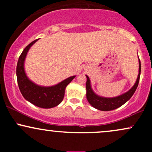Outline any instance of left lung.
<instances>
[{
	"label": "left lung",
	"mask_w": 152,
	"mask_h": 152,
	"mask_svg": "<svg viewBox=\"0 0 152 152\" xmlns=\"http://www.w3.org/2000/svg\"><path fill=\"white\" fill-rule=\"evenodd\" d=\"M139 74L136 83L132 86V88L126 93L121 94V95L118 96L113 97V98H106V97L100 96L97 95L96 94L94 93V91L92 89L91 86V81L88 76L86 75V98L89 104L95 109L100 110V111H111L117 109V108L121 106L123 104H124L127 101H129L132 98L133 94L137 89L138 84L139 82V78H140L141 74V62L139 58Z\"/></svg>",
	"instance_id": "1"
}]
</instances>
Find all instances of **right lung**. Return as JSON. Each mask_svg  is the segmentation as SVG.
Here are the masks:
<instances>
[{
	"label": "right lung",
	"mask_w": 152,
	"mask_h": 152,
	"mask_svg": "<svg viewBox=\"0 0 152 152\" xmlns=\"http://www.w3.org/2000/svg\"><path fill=\"white\" fill-rule=\"evenodd\" d=\"M37 41L38 39L35 40L28 45L19 57L16 67L17 81L20 93L28 102L38 107L50 109L61 104L64 99L66 87L76 76L69 77L52 86H39L31 81L25 72L24 62L30 48Z\"/></svg>",
	"instance_id": "obj_1"
}]
</instances>
